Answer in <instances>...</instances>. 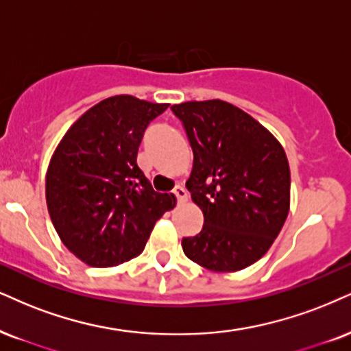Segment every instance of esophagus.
Instances as JSON below:
<instances>
[{"instance_id": "obj_1", "label": "esophagus", "mask_w": 351, "mask_h": 351, "mask_svg": "<svg viewBox=\"0 0 351 351\" xmlns=\"http://www.w3.org/2000/svg\"><path fill=\"white\" fill-rule=\"evenodd\" d=\"M172 193L177 197V202L179 203L187 202V192H185L184 187H176L174 190H172Z\"/></svg>"}]
</instances>
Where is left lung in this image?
Wrapping results in <instances>:
<instances>
[{
  "mask_svg": "<svg viewBox=\"0 0 351 351\" xmlns=\"http://www.w3.org/2000/svg\"><path fill=\"white\" fill-rule=\"evenodd\" d=\"M193 151L187 189L203 211L202 231L184 237L190 261L237 271L262 258L289 211V164L283 146L239 107L213 99L171 107Z\"/></svg>",
  "mask_w": 351,
  "mask_h": 351,
  "instance_id": "obj_1",
  "label": "left lung"
}]
</instances>
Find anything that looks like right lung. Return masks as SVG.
<instances>
[{
    "label": "right lung",
    "instance_id": "obj_1",
    "mask_svg": "<svg viewBox=\"0 0 351 351\" xmlns=\"http://www.w3.org/2000/svg\"><path fill=\"white\" fill-rule=\"evenodd\" d=\"M169 104L107 97L84 112L51 156L45 197L68 250L90 267L136 257L176 197L154 192L136 164L143 133Z\"/></svg>",
    "mask_w": 351,
    "mask_h": 351
}]
</instances>
